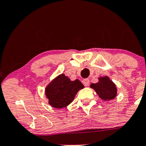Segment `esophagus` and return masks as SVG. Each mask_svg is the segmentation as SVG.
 Masks as SVG:
<instances>
[{
  "mask_svg": "<svg viewBox=\"0 0 146 146\" xmlns=\"http://www.w3.org/2000/svg\"><path fill=\"white\" fill-rule=\"evenodd\" d=\"M82 83L85 86H89V84H90V82H89V80L88 79H84V80L82 81Z\"/></svg>",
  "mask_w": 146,
  "mask_h": 146,
  "instance_id": "esophagus-1",
  "label": "esophagus"
}]
</instances>
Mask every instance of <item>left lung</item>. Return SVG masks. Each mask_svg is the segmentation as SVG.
Segmentation results:
<instances>
[{
  "mask_svg": "<svg viewBox=\"0 0 146 146\" xmlns=\"http://www.w3.org/2000/svg\"><path fill=\"white\" fill-rule=\"evenodd\" d=\"M98 82L91 84L90 87L94 89L100 99L105 101L113 100L117 95L116 85L110 80L108 76L99 77Z\"/></svg>",
  "mask_w": 146,
  "mask_h": 146,
  "instance_id": "obj_1",
  "label": "left lung"
}]
</instances>
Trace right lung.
<instances>
[{
  "label": "right lung",
  "mask_w": 146,
  "mask_h": 146,
  "mask_svg": "<svg viewBox=\"0 0 146 146\" xmlns=\"http://www.w3.org/2000/svg\"><path fill=\"white\" fill-rule=\"evenodd\" d=\"M84 86L80 80L71 81L64 73L56 76L47 84L45 94L49 105L56 109L64 108L71 103L78 91Z\"/></svg>",
  "instance_id": "1"
}]
</instances>
